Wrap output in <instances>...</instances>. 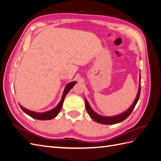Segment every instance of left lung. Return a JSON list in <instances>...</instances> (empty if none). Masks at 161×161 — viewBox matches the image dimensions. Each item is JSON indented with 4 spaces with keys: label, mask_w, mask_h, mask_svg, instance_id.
Returning <instances> with one entry per match:
<instances>
[{
    "label": "left lung",
    "mask_w": 161,
    "mask_h": 161,
    "mask_svg": "<svg viewBox=\"0 0 161 161\" xmlns=\"http://www.w3.org/2000/svg\"><path fill=\"white\" fill-rule=\"evenodd\" d=\"M140 90H141V85H140H140H139L138 92L133 104L131 105L130 108L127 111H125V112H124V113L118 115L113 116V117H106V116H102L96 114L95 112L92 109L90 105L88 103V101H87V100L85 99L86 109L87 112H88V114L90 115L91 118L97 123L102 124H115L121 122V121L127 118L134 110L135 106L139 99L140 95Z\"/></svg>",
    "instance_id": "obj_1"
}]
</instances>
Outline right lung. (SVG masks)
I'll return each mask as SVG.
<instances>
[{"label": "right lung", "instance_id": "obj_1", "mask_svg": "<svg viewBox=\"0 0 161 161\" xmlns=\"http://www.w3.org/2000/svg\"><path fill=\"white\" fill-rule=\"evenodd\" d=\"M76 83V81H73V82H70V83H69L66 86L64 91V92H63L62 99L59 103V104H58L56 107V108H54L50 110V111L43 112V113H37V112H35V111H33L25 109V108H23V106H21L20 104H19V106H20V108H21V109L24 112H25L26 114H27L28 115H30V117H31V118H33L34 119H39V120L52 119L53 118H56V117L58 115V113H59L61 108H62L63 102H64V100L66 95H67L68 92L70 91V90L72 88V87L74 86V85Z\"/></svg>", "mask_w": 161, "mask_h": 161}]
</instances>
